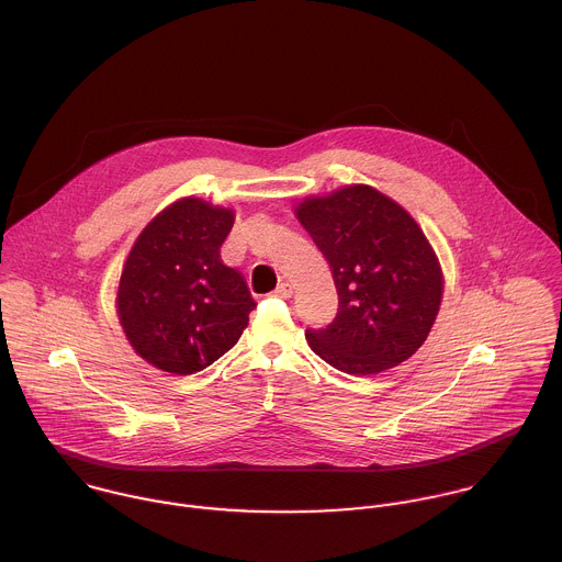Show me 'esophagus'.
<instances>
[{"label": "esophagus", "instance_id": "esophagus-1", "mask_svg": "<svg viewBox=\"0 0 562 562\" xmlns=\"http://www.w3.org/2000/svg\"><path fill=\"white\" fill-rule=\"evenodd\" d=\"M274 296L277 299H283V301H288L290 296H292V285L285 281V283H281L277 290H274Z\"/></svg>", "mask_w": 562, "mask_h": 562}]
</instances>
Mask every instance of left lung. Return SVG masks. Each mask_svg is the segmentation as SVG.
I'll return each instance as SVG.
<instances>
[{"label": "left lung", "mask_w": 562, "mask_h": 562, "mask_svg": "<svg viewBox=\"0 0 562 562\" xmlns=\"http://www.w3.org/2000/svg\"><path fill=\"white\" fill-rule=\"evenodd\" d=\"M296 217L329 261L338 314L307 329L312 351L334 369L374 374L412 358L442 299L438 259L412 220L369 186L307 198Z\"/></svg>", "instance_id": "obj_1"}]
</instances>
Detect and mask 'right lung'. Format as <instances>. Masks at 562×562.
I'll list each match as a JSON object with an SVG mask.
<instances>
[{
  "instance_id": "add662e5",
  "label": "right lung",
  "mask_w": 562,
  "mask_h": 562,
  "mask_svg": "<svg viewBox=\"0 0 562 562\" xmlns=\"http://www.w3.org/2000/svg\"><path fill=\"white\" fill-rule=\"evenodd\" d=\"M233 211L183 198L137 237L117 288V314L133 349L166 373L191 374L233 349L255 310L220 246Z\"/></svg>"
}]
</instances>
